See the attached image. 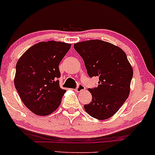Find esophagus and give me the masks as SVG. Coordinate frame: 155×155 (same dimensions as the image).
I'll list each match as a JSON object with an SVG mask.
<instances>
[{"instance_id":"1","label":"esophagus","mask_w":155,"mask_h":155,"mask_svg":"<svg viewBox=\"0 0 155 155\" xmlns=\"http://www.w3.org/2000/svg\"><path fill=\"white\" fill-rule=\"evenodd\" d=\"M85 90V87L83 85H82V84H79V85L78 86V87L75 89V91L77 92H82V91H84Z\"/></svg>"}]
</instances>
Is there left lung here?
Segmentation results:
<instances>
[{
  "mask_svg": "<svg viewBox=\"0 0 155 155\" xmlns=\"http://www.w3.org/2000/svg\"><path fill=\"white\" fill-rule=\"evenodd\" d=\"M74 48L83 59L89 76L99 78L98 87L89 89L92 99L84 110L98 120L111 118L130 94L133 71L126 53L99 39L78 42Z\"/></svg>",
  "mask_w": 155,
  "mask_h": 155,
  "instance_id": "8db88e82",
  "label": "left lung"
}]
</instances>
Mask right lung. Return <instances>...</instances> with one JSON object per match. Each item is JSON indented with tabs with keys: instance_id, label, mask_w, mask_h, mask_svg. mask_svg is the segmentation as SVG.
<instances>
[{
	"instance_id": "1",
	"label": "right lung",
	"mask_w": 155,
	"mask_h": 155,
	"mask_svg": "<svg viewBox=\"0 0 155 155\" xmlns=\"http://www.w3.org/2000/svg\"><path fill=\"white\" fill-rule=\"evenodd\" d=\"M71 44L51 40L29 48L16 64L14 84L22 102L38 116L56 111L66 92L59 85L58 65Z\"/></svg>"
}]
</instances>
